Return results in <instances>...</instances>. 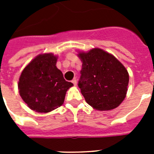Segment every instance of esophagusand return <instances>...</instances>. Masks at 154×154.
I'll use <instances>...</instances> for the list:
<instances>
[{"label": "esophagus", "instance_id": "esophagus-1", "mask_svg": "<svg viewBox=\"0 0 154 154\" xmlns=\"http://www.w3.org/2000/svg\"><path fill=\"white\" fill-rule=\"evenodd\" d=\"M72 83L74 85H77V79H76V78H74V79L72 81Z\"/></svg>", "mask_w": 154, "mask_h": 154}]
</instances>
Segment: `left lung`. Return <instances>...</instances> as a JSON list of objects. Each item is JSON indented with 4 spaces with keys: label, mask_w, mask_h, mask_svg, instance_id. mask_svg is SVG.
<instances>
[{
    "label": "left lung",
    "mask_w": 154,
    "mask_h": 154,
    "mask_svg": "<svg viewBox=\"0 0 154 154\" xmlns=\"http://www.w3.org/2000/svg\"><path fill=\"white\" fill-rule=\"evenodd\" d=\"M82 62L78 82L85 101L97 110L108 111L118 107L126 97L129 72L111 53L99 48L78 51Z\"/></svg>",
    "instance_id": "left-lung-1"
}]
</instances>
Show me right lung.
I'll return each instance as SVG.
<instances>
[{"label":"right lung","mask_w":154,"mask_h":154,"mask_svg":"<svg viewBox=\"0 0 154 154\" xmlns=\"http://www.w3.org/2000/svg\"><path fill=\"white\" fill-rule=\"evenodd\" d=\"M57 56L42 53L22 70L18 90L28 107L35 112L46 113L63 105L66 92L72 83L64 79L56 65Z\"/></svg>","instance_id":"obj_1"}]
</instances>
